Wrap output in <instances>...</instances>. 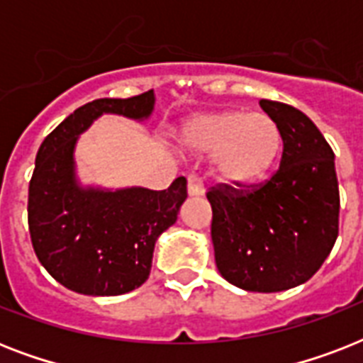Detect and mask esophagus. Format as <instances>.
Here are the masks:
<instances>
[{
  "mask_svg": "<svg viewBox=\"0 0 363 363\" xmlns=\"http://www.w3.org/2000/svg\"><path fill=\"white\" fill-rule=\"evenodd\" d=\"M205 186L203 181H201V177L196 175V173H190L188 175V194L190 196H203Z\"/></svg>",
  "mask_w": 363,
  "mask_h": 363,
  "instance_id": "34e87169",
  "label": "esophagus"
}]
</instances>
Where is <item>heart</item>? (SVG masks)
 <instances>
[{
	"mask_svg": "<svg viewBox=\"0 0 363 363\" xmlns=\"http://www.w3.org/2000/svg\"><path fill=\"white\" fill-rule=\"evenodd\" d=\"M181 141L192 152L215 158L216 175L230 186H252L275 167L282 150L281 130L264 113L220 111L190 118Z\"/></svg>",
	"mask_w": 363,
	"mask_h": 363,
	"instance_id": "heart-1",
	"label": "heart"
}]
</instances>
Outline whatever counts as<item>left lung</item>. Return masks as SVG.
<instances>
[{
	"mask_svg": "<svg viewBox=\"0 0 363 363\" xmlns=\"http://www.w3.org/2000/svg\"><path fill=\"white\" fill-rule=\"evenodd\" d=\"M259 107L281 130V165L262 184L211 188V238L228 282L282 292L309 281L332 252L339 186L332 147L309 116L269 99H259Z\"/></svg>",
	"mask_w": 363,
	"mask_h": 363,
	"instance_id": "obj_1",
	"label": "left lung"
}]
</instances>
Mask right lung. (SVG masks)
Here are the masks:
<instances>
[{"label":"right lung","mask_w":363,"mask_h":363,"mask_svg":"<svg viewBox=\"0 0 363 363\" xmlns=\"http://www.w3.org/2000/svg\"><path fill=\"white\" fill-rule=\"evenodd\" d=\"M154 92L94 99L45 137L28 192L33 250L50 275L77 294L121 296L148 279L156 239L173 226L186 199V179L167 190L82 188L75 179L77 137L104 113L145 121Z\"/></svg>","instance_id":"obj_1"}]
</instances>
